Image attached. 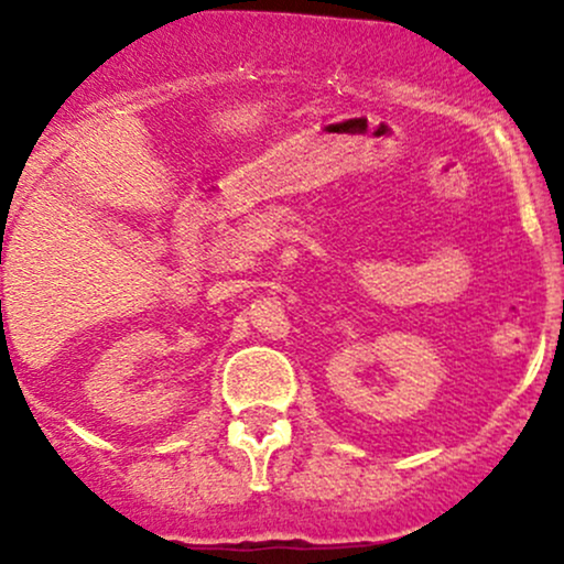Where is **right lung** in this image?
Here are the masks:
<instances>
[{
  "label": "right lung",
  "instance_id": "right-lung-1",
  "mask_svg": "<svg viewBox=\"0 0 564 564\" xmlns=\"http://www.w3.org/2000/svg\"><path fill=\"white\" fill-rule=\"evenodd\" d=\"M0 304H2V302H0Z\"/></svg>",
  "mask_w": 564,
  "mask_h": 564
}]
</instances>
